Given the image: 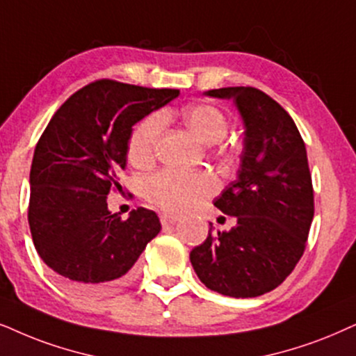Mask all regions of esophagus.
<instances>
[{
  "mask_svg": "<svg viewBox=\"0 0 356 356\" xmlns=\"http://www.w3.org/2000/svg\"><path fill=\"white\" fill-rule=\"evenodd\" d=\"M160 220L163 225H173L178 222V218L177 216H172V214H167V212H163V214H160Z\"/></svg>",
  "mask_w": 356,
  "mask_h": 356,
  "instance_id": "obj_1",
  "label": "esophagus"
}]
</instances>
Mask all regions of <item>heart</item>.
<instances>
[{
	"label": "heart",
	"mask_w": 356,
	"mask_h": 356,
	"mask_svg": "<svg viewBox=\"0 0 356 356\" xmlns=\"http://www.w3.org/2000/svg\"><path fill=\"white\" fill-rule=\"evenodd\" d=\"M183 121L202 144L214 145L229 132L227 118L211 104H193L183 109ZM163 116L150 114L134 127L127 144V159L136 167H147L155 156ZM145 196L155 206L172 214L191 211L218 189L216 179L207 173H183L163 170L145 181Z\"/></svg>",
	"instance_id": "obj_1"
}]
</instances>
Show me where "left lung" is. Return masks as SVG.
I'll use <instances>...</instances> for the list:
<instances>
[{"instance_id":"8db88e82","label":"left lung","mask_w":356,"mask_h":356,"mask_svg":"<svg viewBox=\"0 0 356 356\" xmlns=\"http://www.w3.org/2000/svg\"><path fill=\"white\" fill-rule=\"evenodd\" d=\"M204 95L234 101L245 137L237 179L214 200L237 224L218 234L211 224L189 260L211 291L257 298L283 283L306 247L314 218L306 145L289 114L257 88H219Z\"/></svg>"}]
</instances>
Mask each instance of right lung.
Listing matches in <instances>:
<instances>
[{"label": "right lung", "mask_w": 356, "mask_h": 356, "mask_svg": "<svg viewBox=\"0 0 356 356\" xmlns=\"http://www.w3.org/2000/svg\"><path fill=\"white\" fill-rule=\"evenodd\" d=\"M178 95L113 80L90 83L60 106L37 142L27 214L32 240L73 293L106 296L124 288L160 232L154 211L138 207L127 220L111 214L108 195L122 188L119 173L132 127Z\"/></svg>", "instance_id": "right-lung-1"}]
</instances>
